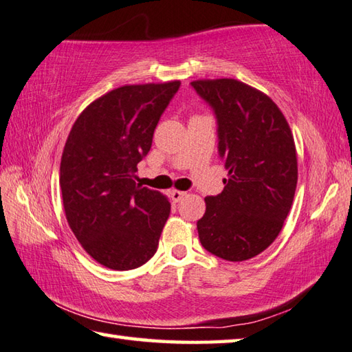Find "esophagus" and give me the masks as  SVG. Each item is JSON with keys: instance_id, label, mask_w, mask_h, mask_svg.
<instances>
[{"instance_id": "esophagus-1", "label": "esophagus", "mask_w": 352, "mask_h": 352, "mask_svg": "<svg viewBox=\"0 0 352 352\" xmlns=\"http://www.w3.org/2000/svg\"><path fill=\"white\" fill-rule=\"evenodd\" d=\"M184 197H186V192H183V190H170V198L174 203H178Z\"/></svg>"}]
</instances>
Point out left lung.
<instances>
[{
	"label": "left lung",
	"mask_w": 352,
	"mask_h": 352,
	"mask_svg": "<svg viewBox=\"0 0 352 352\" xmlns=\"http://www.w3.org/2000/svg\"><path fill=\"white\" fill-rule=\"evenodd\" d=\"M217 117L224 189L206 197L199 243L226 261L250 259L270 245L292 209L298 158L292 129L268 96L235 79L194 80Z\"/></svg>",
	"instance_id": "left-lung-1"
}]
</instances>
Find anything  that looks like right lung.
Masks as SVG:
<instances>
[{"mask_svg": "<svg viewBox=\"0 0 352 352\" xmlns=\"http://www.w3.org/2000/svg\"><path fill=\"white\" fill-rule=\"evenodd\" d=\"M178 88L180 80L116 88L68 134L59 175L67 221L89 256L113 270H133L157 252L170 203L137 184L135 172Z\"/></svg>", "mask_w": 352, "mask_h": 352, "instance_id": "add662e5", "label": "right lung"}]
</instances>
